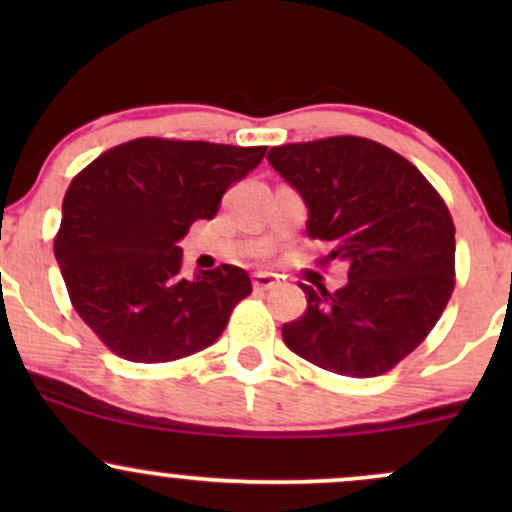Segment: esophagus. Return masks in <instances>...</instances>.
Returning a JSON list of instances; mask_svg holds the SVG:
<instances>
[{
	"mask_svg": "<svg viewBox=\"0 0 512 512\" xmlns=\"http://www.w3.org/2000/svg\"><path fill=\"white\" fill-rule=\"evenodd\" d=\"M276 284H279V279H276V274H272V272L252 274V286H255L257 291H269V289H274Z\"/></svg>",
	"mask_w": 512,
	"mask_h": 512,
	"instance_id": "esophagus-1",
	"label": "esophagus"
}]
</instances>
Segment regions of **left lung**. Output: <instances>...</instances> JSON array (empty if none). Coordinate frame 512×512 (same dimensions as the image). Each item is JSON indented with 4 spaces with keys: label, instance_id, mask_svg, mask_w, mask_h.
<instances>
[{
    "label": "left lung",
    "instance_id": "8db88e82",
    "mask_svg": "<svg viewBox=\"0 0 512 512\" xmlns=\"http://www.w3.org/2000/svg\"><path fill=\"white\" fill-rule=\"evenodd\" d=\"M308 207L305 233L349 267L330 293L301 284L308 308L281 327L293 354L349 378L395 368L433 330L455 286V223L421 170L387 146L330 137L269 149Z\"/></svg>",
    "mask_w": 512,
    "mask_h": 512
}]
</instances>
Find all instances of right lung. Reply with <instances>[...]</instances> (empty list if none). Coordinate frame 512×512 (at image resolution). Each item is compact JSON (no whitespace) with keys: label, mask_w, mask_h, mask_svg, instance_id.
<instances>
[{"label":"right lung","mask_w":512,"mask_h":512,"mask_svg":"<svg viewBox=\"0 0 512 512\" xmlns=\"http://www.w3.org/2000/svg\"><path fill=\"white\" fill-rule=\"evenodd\" d=\"M267 146L134 139L81 170L62 202L55 238L69 298L117 356L178 361L221 337L231 310L252 291L233 264L180 274L178 243L250 173Z\"/></svg>","instance_id":"right-lung-1"}]
</instances>
